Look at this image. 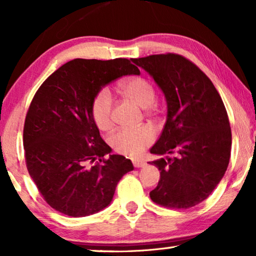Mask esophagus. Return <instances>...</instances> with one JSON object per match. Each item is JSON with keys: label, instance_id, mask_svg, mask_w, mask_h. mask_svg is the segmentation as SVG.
Returning a JSON list of instances; mask_svg holds the SVG:
<instances>
[{"label": "esophagus", "instance_id": "esophagus-1", "mask_svg": "<svg viewBox=\"0 0 256 256\" xmlns=\"http://www.w3.org/2000/svg\"><path fill=\"white\" fill-rule=\"evenodd\" d=\"M132 164H134L135 168H143V166H146V163L142 160H132Z\"/></svg>", "mask_w": 256, "mask_h": 256}]
</instances>
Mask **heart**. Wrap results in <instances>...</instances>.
Returning a JSON list of instances; mask_svg holds the SVG:
<instances>
[{
    "mask_svg": "<svg viewBox=\"0 0 256 256\" xmlns=\"http://www.w3.org/2000/svg\"><path fill=\"white\" fill-rule=\"evenodd\" d=\"M122 92L143 108L152 106L156 93L154 86L142 76H132L122 82ZM113 94L101 88L90 104V116L100 130H107L113 124ZM156 132L150 126L118 129L110 135V143L115 152L128 157H138L155 141Z\"/></svg>",
    "mask_w": 256,
    "mask_h": 256,
    "instance_id": "1",
    "label": "heart"
}]
</instances>
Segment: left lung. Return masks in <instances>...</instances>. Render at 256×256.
Returning a JSON list of instances; mask_svg holds the SVG:
<instances>
[{
    "mask_svg": "<svg viewBox=\"0 0 256 256\" xmlns=\"http://www.w3.org/2000/svg\"><path fill=\"white\" fill-rule=\"evenodd\" d=\"M163 90L168 118L150 149L168 155L150 164L158 168V185L150 192L164 208H190L205 200L225 174L232 132L222 96L197 65L176 54L132 59Z\"/></svg>",
    "mask_w": 256,
    "mask_h": 256,
    "instance_id": "8db88e82",
    "label": "left lung"
}]
</instances>
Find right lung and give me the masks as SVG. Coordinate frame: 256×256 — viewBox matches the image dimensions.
<instances>
[{
	"label": "right lung",
	"mask_w": 256,
	"mask_h": 256,
	"mask_svg": "<svg viewBox=\"0 0 256 256\" xmlns=\"http://www.w3.org/2000/svg\"><path fill=\"white\" fill-rule=\"evenodd\" d=\"M140 70L126 58L73 59L34 94L23 129L29 174L44 200L70 216L107 208L118 180L134 169L130 160L104 155L110 146L90 116L96 94L113 80Z\"/></svg>",
	"instance_id": "add662e5"
}]
</instances>
